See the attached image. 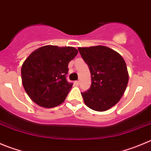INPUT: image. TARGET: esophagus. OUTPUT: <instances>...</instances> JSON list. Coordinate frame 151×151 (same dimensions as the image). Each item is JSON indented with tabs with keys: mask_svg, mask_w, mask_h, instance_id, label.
Masks as SVG:
<instances>
[{
	"mask_svg": "<svg viewBox=\"0 0 151 151\" xmlns=\"http://www.w3.org/2000/svg\"><path fill=\"white\" fill-rule=\"evenodd\" d=\"M74 84H76V86H78V85H79V81H75V82H74Z\"/></svg>",
	"mask_w": 151,
	"mask_h": 151,
	"instance_id": "34e87169",
	"label": "esophagus"
}]
</instances>
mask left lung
<instances>
[{
    "instance_id": "obj_1",
    "label": "left lung",
    "mask_w": 151,
    "mask_h": 151,
    "mask_svg": "<svg viewBox=\"0 0 151 151\" xmlns=\"http://www.w3.org/2000/svg\"><path fill=\"white\" fill-rule=\"evenodd\" d=\"M78 50L91 73V86L81 93L84 103L96 111L109 110L119 102L127 87L129 76L125 61L117 52L104 46Z\"/></svg>"
}]
</instances>
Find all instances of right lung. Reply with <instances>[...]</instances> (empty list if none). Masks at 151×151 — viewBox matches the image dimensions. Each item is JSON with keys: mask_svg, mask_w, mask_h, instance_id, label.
I'll return each instance as SVG.
<instances>
[{"mask_svg": "<svg viewBox=\"0 0 151 151\" xmlns=\"http://www.w3.org/2000/svg\"><path fill=\"white\" fill-rule=\"evenodd\" d=\"M77 54L74 47L52 45L32 52L21 67L22 84L29 97L46 108L62 104L73 87L66 79L68 64Z\"/></svg>", "mask_w": 151, "mask_h": 151, "instance_id": "right-lung-1", "label": "right lung"}]
</instances>
